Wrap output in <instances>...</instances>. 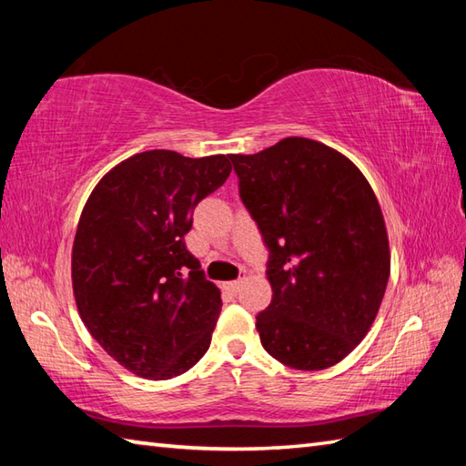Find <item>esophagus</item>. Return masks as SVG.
I'll return each instance as SVG.
<instances>
[{
  "label": "esophagus",
  "mask_w": 466,
  "mask_h": 466,
  "mask_svg": "<svg viewBox=\"0 0 466 466\" xmlns=\"http://www.w3.org/2000/svg\"><path fill=\"white\" fill-rule=\"evenodd\" d=\"M240 286H242V280H234V282H228V284H226V289L230 290L232 294H236V292L240 290Z\"/></svg>",
  "instance_id": "1"
}]
</instances>
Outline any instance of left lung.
<instances>
[{"instance_id":"8db88e82","label":"left lung","mask_w":466,"mask_h":466,"mask_svg":"<svg viewBox=\"0 0 466 466\" xmlns=\"http://www.w3.org/2000/svg\"><path fill=\"white\" fill-rule=\"evenodd\" d=\"M240 198L268 248L264 350L296 370H324L354 350L390 274L379 200L349 157L309 137L232 154Z\"/></svg>"}]
</instances>
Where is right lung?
I'll return each mask as SVG.
<instances>
[{
  "mask_svg": "<svg viewBox=\"0 0 466 466\" xmlns=\"http://www.w3.org/2000/svg\"><path fill=\"white\" fill-rule=\"evenodd\" d=\"M230 156L150 150L107 172L87 198L72 250L77 310L97 344L152 380L190 370L222 309L184 236L198 202L230 176Z\"/></svg>",
  "mask_w": 466,
  "mask_h": 466,
  "instance_id": "right-lung-1",
  "label": "right lung"
}]
</instances>
